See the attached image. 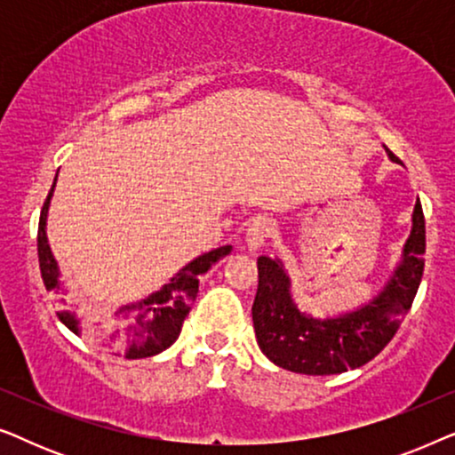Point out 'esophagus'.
<instances>
[{"mask_svg":"<svg viewBox=\"0 0 455 455\" xmlns=\"http://www.w3.org/2000/svg\"><path fill=\"white\" fill-rule=\"evenodd\" d=\"M273 232V223L267 217H257L246 229V246L248 251H259Z\"/></svg>","mask_w":455,"mask_h":455,"instance_id":"34e87169","label":"esophagus"}]
</instances>
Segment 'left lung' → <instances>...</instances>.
<instances>
[{
  "label": "left lung",
  "instance_id": "1",
  "mask_svg": "<svg viewBox=\"0 0 455 455\" xmlns=\"http://www.w3.org/2000/svg\"><path fill=\"white\" fill-rule=\"evenodd\" d=\"M389 153V148H385ZM389 157L395 159L394 153ZM425 215L414 204L412 232L400 265L379 296L335 319H313L291 302L282 260L259 257V288L252 323L259 347L273 364L300 375H339L377 356L412 307L425 271Z\"/></svg>",
  "mask_w": 455,
  "mask_h": 455
}]
</instances>
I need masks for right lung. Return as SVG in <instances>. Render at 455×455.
<instances>
[{"label":"right lung","instance_id":"obj_1","mask_svg":"<svg viewBox=\"0 0 455 455\" xmlns=\"http://www.w3.org/2000/svg\"><path fill=\"white\" fill-rule=\"evenodd\" d=\"M55 180H58V176H55ZM53 188L55 182L41 209L39 234H36L41 277L49 291L60 290V267L55 263L52 248H49L45 232L47 209ZM229 251H232V246H220L215 251L201 254V257L186 265L182 271L176 273L170 279V283L164 285L159 291H155L145 300L122 307L108 323H92V325H89V323L80 321L76 315L68 313V310H61L58 316L72 333L84 335V338H91L97 344L122 352L130 360L155 356V354L164 352L165 347H170L178 339L186 315L190 313V304L196 298L198 279L217 260L229 254ZM60 302H64V298H60Z\"/></svg>","mask_w":455,"mask_h":455}]
</instances>
